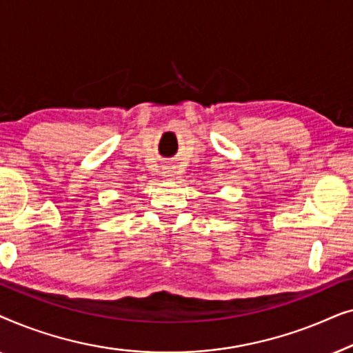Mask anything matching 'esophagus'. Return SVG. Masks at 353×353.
Here are the masks:
<instances>
[{
  "instance_id": "1",
  "label": "esophagus",
  "mask_w": 353,
  "mask_h": 353,
  "mask_svg": "<svg viewBox=\"0 0 353 353\" xmlns=\"http://www.w3.org/2000/svg\"><path fill=\"white\" fill-rule=\"evenodd\" d=\"M162 173L165 180H176L178 175H180V170H178L176 167H165Z\"/></svg>"
}]
</instances>
